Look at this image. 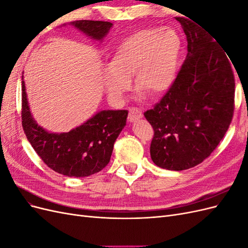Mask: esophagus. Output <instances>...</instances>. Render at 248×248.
<instances>
[{
	"label": "esophagus",
	"mask_w": 248,
	"mask_h": 248,
	"mask_svg": "<svg viewBox=\"0 0 248 248\" xmlns=\"http://www.w3.org/2000/svg\"><path fill=\"white\" fill-rule=\"evenodd\" d=\"M142 118V112L140 109L137 108H131L129 109V116H128V120L129 122H137L138 120Z\"/></svg>",
	"instance_id": "obj_1"
}]
</instances>
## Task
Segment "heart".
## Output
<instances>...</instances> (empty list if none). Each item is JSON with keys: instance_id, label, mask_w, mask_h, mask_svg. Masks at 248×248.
<instances>
[{"instance_id": "b5f03b06", "label": "heart", "mask_w": 248, "mask_h": 248, "mask_svg": "<svg viewBox=\"0 0 248 248\" xmlns=\"http://www.w3.org/2000/svg\"><path fill=\"white\" fill-rule=\"evenodd\" d=\"M182 40L170 28L142 29L127 36L102 69L107 93L122 99L131 87L151 98L167 93L177 78Z\"/></svg>"}]
</instances>
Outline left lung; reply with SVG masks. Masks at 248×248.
<instances>
[{"mask_svg":"<svg viewBox=\"0 0 248 248\" xmlns=\"http://www.w3.org/2000/svg\"><path fill=\"white\" fill-rule=\"evenodd\" d=\"M176 19L186 35V59L168 93L144 114L154 129L151 158L169 170H188L210 156L231 124L235 97L226 50L201 26Z\"/></svg>","mask_w":248,"mask_h":248,"instance_id":"8db88e82","label":"left lung"}]
</instances>
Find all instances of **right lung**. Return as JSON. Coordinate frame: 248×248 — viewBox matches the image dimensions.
<instances>
[{"instance_id":"1","label":"right lung","mask_w":248,"mask_h":248,"mask_svg":"<svg viewBox=\"0 0 248 248\" xmlns=\"http://www.w3.org/2000/svg\"><path fill=\"white\" fill-rule=\"evenodd\" d=\"M69 25L96 41H101L112 27L109 21L99 20H76ZM21 78L22 127L44 163L59 174L77 178L91 176L106 168L115 141L126 125L128 110H100L68 132H49L33 118L24 74Z\"/></svg>"}]
</instances>
